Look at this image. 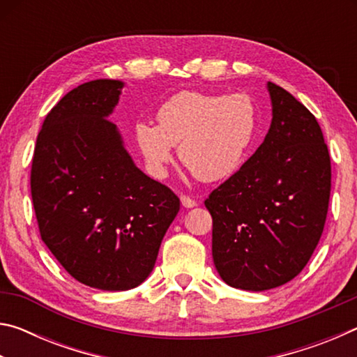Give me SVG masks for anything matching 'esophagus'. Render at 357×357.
<instances>
[{"label":"esophagus","mask_w":357,"mask_h":357,"mask_svg":"<svg viewBox=\"0 0 357 357\" xmlns=\"http://www.w3.org/2000/svg\"><path fill=\"white\" fill-rule=\"evenodd\" d=\"M181 204H183L184 208H193V206H197V202L195 200H192L190 197H185V195H181Z\"/></svg>","instance_id":"1"}]
</instances>
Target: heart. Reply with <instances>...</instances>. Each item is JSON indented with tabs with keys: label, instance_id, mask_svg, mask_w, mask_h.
<instances>
[{
	"label": "heart",
	"instance_id": "heart-1",
	"mask_svg": "<svg viewBox=\"0 0 357 357\" xmlns=\"http://www.w3.org/2000/svg\"><path fill=\"white\" fill-rule=\"evenodd\" d=\"M258 108L249 94H209L181 91L157 110V124L137 121L134 138L155 178H164L173 159L179 157L202 181L231 176L244 164L255 142Z\"/></svg>",
	"mask_w": 357,
	"mask_h": 357
}]
</instances>
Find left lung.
Listing matches in <instances>:
<instances>
[{"label":"left lung","mask_w":357,"mask_h":357,"mask_svg":"<svg viewBox=\"0 0 357 357\" xmlns=\"http://www.w3.org/2000/svg\"><path fill=\"white\" fill-rule=\"evenodd\" d=\"M273 119L263 143L206 198L222 280L245 291L285 285L309 263L331 195V157L315 116L268 82Z\"/></svg>","instance_id":"1"}]
</instances>
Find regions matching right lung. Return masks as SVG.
<instances>
[{"instance_id": "1", "label": "right lung", "mask_w": 357, "mask_h": 357, "mask_svg": "<svg viewBox=\"0 0 357 357\" xmlns=\"http://www.w3.org/2000/svg\"><path fill=\"white\" fill-rule=\"evenodd\" d=\"M124 82L100 78L52 108L36 142L31 195L42 241L75 280L104 291L153 273L179 198L146 176L110 119Z\"/></svg>"}]
</instances>
